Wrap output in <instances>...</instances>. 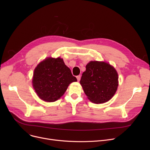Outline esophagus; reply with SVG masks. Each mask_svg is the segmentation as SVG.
<instances>
[{"mask_svg":"<svg viewBox=\"0 0 150 150\" xmlns=\"http://www.w3.org/2000/svg\"><path fill=\"white\" fill-rule=\"evenodd\" d=\"M76 79H77L78 81H79L80 80V79H81V76H80V75H78V76H76Z\"/></svg>","mask_w":150,"mask_h":150,"instance_id":"34e87169","label":"esophagus"}]
</instances>
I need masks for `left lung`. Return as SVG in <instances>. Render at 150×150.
<instances>
[{"instance_id": "1", "label": "left lung", "mask_w": 150, "mask_h": 150, "mask_svg": "<svg viewBox=\"0 0 150 150\" xmlns=\"http://www.w3.org/2000/svg\"><path fill=\"white\" fill-rule=\"evenodd\" d=\"M115 68L103 61H90L82 74L80 84L88 99L94 103H103L114 96L119 86Z\"/></svg>"}]
</instances>
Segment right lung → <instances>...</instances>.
Segmentation results:
<instances>
[{
    "label": "right lung",
    "instance_id": "1",
    "mask_svg": "<svg viewBox=\"0 0 150 150\" xmlns=\"http://www.w3.org/2000/svg\"><path fill=\"white\" fill-rule=\"evenodd\" d=\"M76 81L62 58L50 57L39 62L35 69L32 83L39 98L53 102L64 95L71 83Z\"/></svg>",
    "mask_w": 150,
    "mask_h": 150
}]
</instances>
